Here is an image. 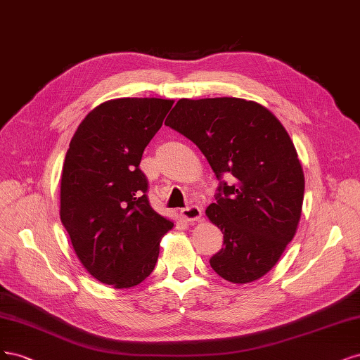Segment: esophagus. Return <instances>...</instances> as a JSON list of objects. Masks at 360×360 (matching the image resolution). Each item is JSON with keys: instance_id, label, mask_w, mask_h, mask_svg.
<instances>
[{"instance_id": "esophagus-1", "label": "esophagus", "mask_w": 360, "mask_h": 360, "mask_svg": "<svg viewBox=\"0 0 360 360\" xmlns=\"http://www.w3.org/2000/svg\"><path fill=\"white\" fill-rule=\"evenodd\" d=\"M181 217L187 219V221H197V219L202 217V210L199 206L191 205V206H187V207H184V210H181Z\"/></svg>"}]
</instances>
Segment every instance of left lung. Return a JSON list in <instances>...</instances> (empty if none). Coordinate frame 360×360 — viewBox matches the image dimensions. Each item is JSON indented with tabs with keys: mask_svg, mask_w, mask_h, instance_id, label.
<instances>
[{
	"mask_svg": "<svg viewBox=\"0 0 360 360\" xmlns=\"http://www.w3.org/2000/svg\"><path fill=\"white\" fill-rule=\"evenodd\" d=\"M197 145L219 179L206 215L223 231L212 269L235 284L256 281L280 260L302 212L305 179L275 115L235 97L181 98L165 122ZM223 174L234 176L231 184Z\"/></svg>",
	"mask_w": 360,
	"mask_h": 360,
	"instance_id": "obj_1",
	"label": "left lung"
}]
</instances>
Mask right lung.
<instances>
[{
  "mask_svg": "<svg viewBox=\"0 0 360 360\" xmlns=\"http://www.w3.org/2000/svg\"><path fill=\"white\" fill-rule=\"evenodd\" d=\"M173 100L117 98L80 122L61 175V223L84 268L103 284L129 288L154 271L173 227L148 200L139 169Z\"/></svg>",
  "mask_w": 360,
  "mask_h": 360,
  "instance_id": "obj_1",
  "label": "right lung"
}]
</instances>
